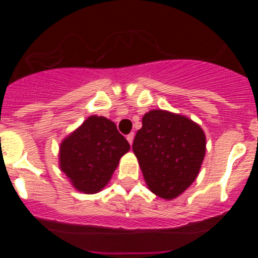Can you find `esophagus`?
I'll return each instance as SVG.
<instances>
[{
  "label": "esophagus",
  "instance_id": "esophagus-1",
  "mask_svg": "<svg viewBox=\"0 0 258 258\" xmlns=\"http://www.w3.org/2000/svg\"><path fill=\"white\" fill-rule=\"evenodd\" d=\"M134 139H135V134L132 132V134L127 135V141L130 142V145H132V142H134Z\"/></svg>",
  "mask_w": 258,
  "mask_h": 258
}]
</instances>
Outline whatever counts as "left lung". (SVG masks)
<instances>
[{"label":"left lung","mask_w":258,"mask_h":258,"mask_svg":"<svg viewBox=\"0 0 258 258\" xmlns=\"http://www.w3.org/2000/svg\"><path fill=\"white\" fill-rule=\"evenodd\" d=\"M148 188L165 200L191 186L206 152V136L188 117L152 110L142 118L132 145Z\"/></svg>","instance_id":"1"}]
</instances>
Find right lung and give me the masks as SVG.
Masks as SVG:
<instances>
[{
	"label": "right lung",
	"instance_id": "1",
	"mask_svg": "<svg viewBox=\"0 0 258 258\" xmlns=\"http://www.w3.org/2000/svg\"><path fill=\"white\" fill-rule=\"evenodd\" d=\"M128 150L130 144L112 121L90 116L61 142L59 168L80 192L96 194L108 183Z\"/></svg>",
	"mask_w": 258,
	"mask_h": 258
}]
</instances>
